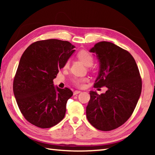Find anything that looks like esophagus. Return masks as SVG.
<instances>
[{"label":"esophagus","instance_id":"obj_1","mask_svg":"<svg viewBox=\"0 0 155 155\" xmlns=\"http://www.w3.org/2000/svg\"><path fill=\"white\" fill-rule=\"evenodd\" d=\"M81 92V91H78V90H76V91H74V94H74V95L75 96V95H77V94H80Z\"/></svg>","mask_w":155,"mask_h":155}]
</instances>
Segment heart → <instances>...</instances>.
I'll return each instance as SVG.
<instances>
[{
    "label": "heart",
    "instance_id": "obj_1",
    "mask_svg": "<svg viewBox=\"0 0 155 155\" xmlns=\"http://www.w3.org/2000/svg\"><path fill=\"white\" fill-rule=\"evenodd\" d=\"M78 58L83 63L84 65H85L86 66H89V65H92L94 59L93 57L90 52L85 51V50H82L78 52L77 54ZM69 65V62L67 61L65 64L64 68H66ZM87 81V78H78L76 77L73 79V83L75 86H77L78 87H83L84 86V84Z\"/></svg>",
    "mask_w": 155,
    "mask_h": 155
}]
</instances>
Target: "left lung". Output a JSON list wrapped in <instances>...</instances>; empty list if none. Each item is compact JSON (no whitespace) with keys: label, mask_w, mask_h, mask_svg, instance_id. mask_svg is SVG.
Wrapping results in <instances>:
<instances>
[{"label":"left lung","mask_w":155,"mask_h":155,"mask_svg":"<svg viewBox=\"0 0 155 155\" xmlns=\"http://www.w3.org/2000/svg\"><path fill=\"white\" fill-rule=\"evenodd\" d=\"M90 52L99 61L94 87L107 90L101 95L90 91L87 118L97 129L114 130L127 121L137 105L142 86L140 72L129 52L111 42L100 41Z\"/></svg>","instance_id":"left-lung-1"}]
</instances>
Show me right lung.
<instances>
[{
  "label": "right lung",
  "mask_w": 155,
  "mask_h": 155,
  "mask_svg": "<svg viewBox=\"0 0 155 155\" xmlns=\"http://www.w3.org/2000/svg\"><path fill=\"white\" fill-rule=\"evenodd\" d=\"M74 48L68 41L50 39L35 41L22 54L13 90L21 113L31 124L47 128L64 119L73 93L68 87L54 86L53 79Z\"/></svg>",
  "instance_id": "right-lung-1"
}]
</instances>
